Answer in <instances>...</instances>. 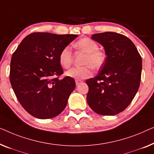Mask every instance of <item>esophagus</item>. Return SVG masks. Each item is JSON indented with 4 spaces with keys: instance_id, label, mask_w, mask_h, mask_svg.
Returning a JSON list of instances; mask_svg holds the SVG:
<instances>
[{
    "instance_id": "34e87169",
    "label": "esophagus",
    "mask_w": 154,
    "mask_h": 154,
    "mask_svg": "<svg viewBox=\"0 0 154 154\" xmlns=\"http://www.w3.org/2000/svg\"><path fill=\"white\" fill-rule=\"evenodd\" d=\"M82 82H83L79 81V80H75V83H76V85L77 86H78V85H79V84L82 83Z\"/></svg>"
}]
</instances>
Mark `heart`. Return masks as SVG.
I'll return each mask as SVG.
<instances>
[{"instance_id": "1", "label": "heart", "mask_w": 154, "mask_h": 154, "mask_svg": "<svg viewBox=\"0 0 154 154\" xmlns=\"http://www.w3.org/2000/svg\"><path fill=\"white\" fill-rule=\"evenodd\" d=\"M75 46L79 50L86 53L81 67H73L66 72V76L77 79H86L91 76L94 69H99L103 66L106 59V54L99 49V45L96 42L88 38H82L77 42ZM59 63L65 68H68L72 63V54L70 47L67 46L60 51L58 56Z\"/></svg>"}]
</instances>
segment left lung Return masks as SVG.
I'll list each match as a JSON object with an SVG mask.
<instances>
[{
  "label": "left lung",
  "instance_id": "left-lung-1",
  "mask_svg": "<svg viewBox=\"0 0 154 154\" xmlns=\"http://www.w3.org/2000/svg\"><path fill=\"white\" fill-rule=\"evenodd\" d=\"M103 45L105 61L98 75L86 81L88 105L96 113L113 116L123 112L137 94L142 62L137 48L126 36L114 32L92 35Z\"/></svg>",
  "mask_w": 154,
  "mask_h": 154
}]
</instances>
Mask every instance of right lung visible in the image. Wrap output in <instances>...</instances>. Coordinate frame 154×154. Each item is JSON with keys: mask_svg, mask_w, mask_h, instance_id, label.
Segmentation results:
<instances>
[{"mask_svg": "<svg viewBox=\"0 0 154 154\" xmlns=\"http://www.w3.org/2000/svg\"><path fill=\"white\" fill-rule=\"evenodd\" d=\"M77 35L33 33L13 53L10 80L21 106L34 117H55L66 108L75 88L73 78L59 79L63 73L58 56Z\"/></svg>", "mask_w": 154, "mask_h": 154, "instance_id": "1", "label": "right lung"}]
</instances>
